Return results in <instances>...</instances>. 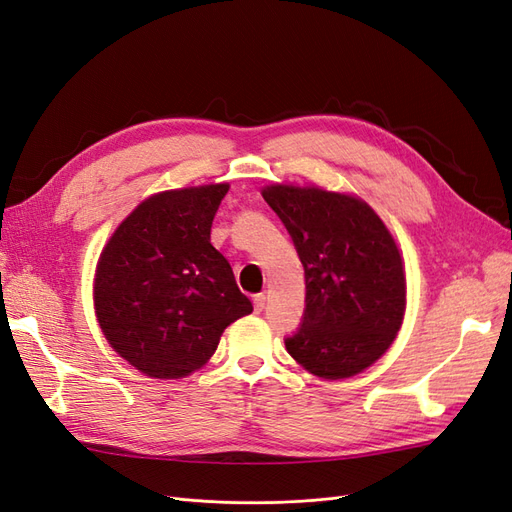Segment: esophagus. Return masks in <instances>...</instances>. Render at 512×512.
<instances>
[{
    "label": "esophagus",
    "instance_id": "34e87169",
    "mask_svg": "<svg viewBox=\"0 0 512 512\" xmlns=\"http://www.w3.org/2000/svg\"><path fill=\"white\" fill-rule=\"evenodd\" d=\"M265 305H267V297H265V294H256V297H254V312L260 314L262 309H265Z\"/></svg>",
    "mask_w": 512,
    "mask_h": 512
}]
</instances>
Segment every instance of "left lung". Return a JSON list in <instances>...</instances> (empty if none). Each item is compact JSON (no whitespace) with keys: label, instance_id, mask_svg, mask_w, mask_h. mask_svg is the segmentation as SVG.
I'll return each instance as SVG.
<instances>
[{"label":"left lung","instance_id":"8db88e82","mask_svg":"<svg viewBox=\"0 0 512 512\" xmlns=\"http://www.w3.org/2000/svg\"><path fill=\"white\" fill-rule=\"evenodd\" d=\"M262 198L280 215L305 269V312L286 350L322 380L361 374L391 348L406 314L404 256L361 196L318 185L271 183Z\"/></svg>","mask_w":512,"mask_h":512}]
</instances>
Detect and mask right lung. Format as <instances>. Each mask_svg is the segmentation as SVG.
I'll return each instance as SVG.
<instances>
[{
	"instance_id": "obj_1",
	"label": "right lung",
	"mask_w": 512,
	"mask_h": 512,
	"mask_svg": "<svg viewBox=\"0 0 512 512\" xmlns=\"http://www.w3.org/2000/svg\"><path fill=\"white\" fill-rule=\"evenodd\" d=\"M230 185L147 196L102 247L94 309L111 348L141 374L179 380L218 350L228 324L252 314L211 224Z\"/></svg>"
}]
</instances>
